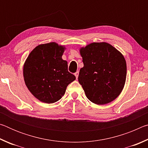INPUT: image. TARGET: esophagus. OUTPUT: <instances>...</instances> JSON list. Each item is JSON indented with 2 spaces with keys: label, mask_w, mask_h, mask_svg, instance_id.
Here are the masks:
<instances>
[{
  "label": "esophagus",
  "mask_w": 148,
  "mask_h": 148,
  "mask_svg": "<svg viewBox=\"0 0 148 148\" xmlns=\"http://www.w3.org/2000/svg\"><path fill=\"white\" fill-rule=\"evenodd\" d=\"M74 75H75V76H76V79H77V77H78V76H79V72H78V71H77L76 72H75Z\"/></svg>",
  "instance_id": "34e87169"
}]
</instances>
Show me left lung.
Listing matches in <instances>:
<instances>
[{"instance_id":"8db88e82","label":"left lung","mask_w":148,"mask_h":148,"mask_svg":"<svg viewBox=\"0 0 148 148\" xmlns=\"http://www.w3.org/2000/svg\"><path fill=\"white\" fill-rule=\"evenodd\" d=\"M84 67L78 81L90 101L105 104L121 93L126 80L127 64L123 55L106 42L87 45L80 49Z\"/></svg>"}]
</instances>
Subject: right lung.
I'll list each match as a JSON object with an SVG mask.
<instances>
[{
	"label": "right lung",
	"instance_id": "1",
	"mask_svg": "<svg viewBox=\"0 0 148 148\" xmlns=\"http://www.w3.org/2000/svg\"><path fill=\"white\" fill-rule=\"evenodd\" d=\"M64 47L55 42L41 44L32 50L23 67L27 88L40 101L51 104L58 101L76 77L68 71L62 59Z\"/></svg>",
	"mask_w": 148,
	"mask_h": 148
}]
</instances>
